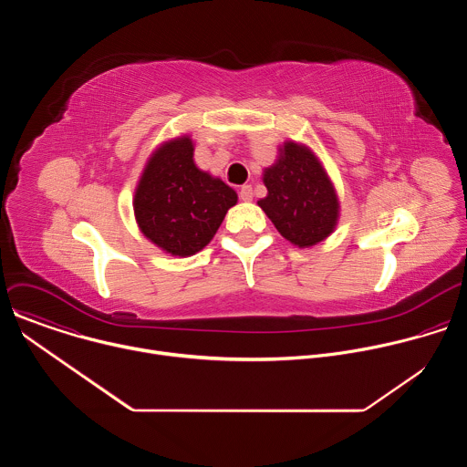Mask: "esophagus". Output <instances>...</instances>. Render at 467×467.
Segmentation results:
<instances>
[{"instance_id": "1", "label": "esophagus", "mask_w": 467, "mask_h": 467, "mask_svg": "<svg viewBox=\"0 0 467 467\" xmlns=\"http://www.w3.org/2000/svg\"><path fill=\"white\" fill-rule=\"evenodd\" d=\"M240 199H242V202H251V199H253V188H251V184H244V186L240 188Z\"/></svg>"}]
</instances>
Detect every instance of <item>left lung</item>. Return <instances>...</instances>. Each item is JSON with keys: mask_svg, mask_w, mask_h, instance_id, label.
Here are the masks:
<instances>
[{"mask_svg": "<svg viewBox=\"0 0 467 467\" xmlns=\"http://www.w3.org/2000/svg\"><path fill=\"white\" fill-rule=\"evenodd\" d=\"M268 195L258 202L275 229L294 245L310 247L335 231L340 202L323 164L305 144L288 140L262 173Z\"/></svg>", "mask_w": 467, "mask_h": 467, "instance_id": "obj_1", "label": "left lung"}]
</instances>
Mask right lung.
I'll use <instances>...</instances> for the list:
<instances>
[{
  "instance_id": "obj_1",
  "label": "right lung",
  "mask_w": 467,
  "mask_h": 467,
  "mask_svg": "<svg viewBox=\"0 0 467 467\" xmlns=\"http://www.w3.org/2000/svg\"><path fill=\"white\" fill-rule=\"evenodd\" d=\"M238 202L222 179L199 170L188 135L162 142L150 157L132 199L142 234L173 256L202 251Z\"/></svg>"
}]
</instances>
